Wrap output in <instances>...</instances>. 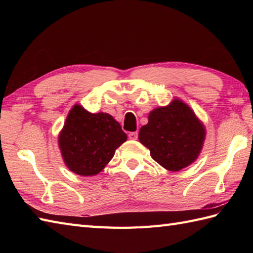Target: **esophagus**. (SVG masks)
<instances>
[{"instance_id": "esophagus-1", "label": "esophagus", "mask_w": 253, "mask_h": 253, "mask_svg": "<svg viewBox=\"0 0 253 253\" xmlns=\"http://www.w3.org/2000/svg\"><path fill=\"white\" fill-rule=\"evenodd\" d=\"M128 137H129V139H131V140H137L138 132L137 131H131V132H129V135H128Z\"/></svg>"}]
</instances>
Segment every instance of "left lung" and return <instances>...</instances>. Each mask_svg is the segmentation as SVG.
Instances as JSON below:
<instances>
[{
    "label": "left lung",
    "mask_w": 253,
    "mask_h": 253,
    "mask_svg": "<svg viewBox=\"0 0 253 253\" xmlns=\"http://www.w3.org/2000/svg\"><path fill=\"white\" fill-rule=\"evenodd\" d=\"M206 129L189 106L174 100L149 114L140 128L139 141L152 159L169 170L177 171L195 162L202 149Z\"/></svg>",
    "instance_id": "1"
}]
</instances>
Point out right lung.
<instances>
[{
    "label": "right lung",
    "instance_id": "obj_1",
    "mask_svg": "<svg viewBox=\"0 0 253 253\" xmlns=\"http://www.w3.org/2000/svg\"><path fill=\"white\" fill-rule=\"evenodd\" d=\"M127 135L106 113L92 114L75 105L58 136L64 162L74 173L93 176L105 168Z\"/></svg>",
    "mask_w": 253,
    "mask_h": 253
}]
</instances>
